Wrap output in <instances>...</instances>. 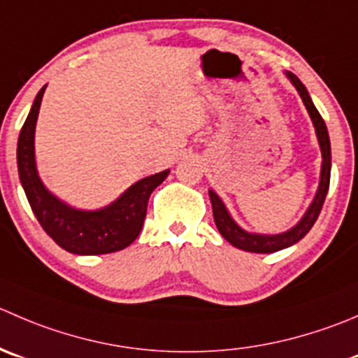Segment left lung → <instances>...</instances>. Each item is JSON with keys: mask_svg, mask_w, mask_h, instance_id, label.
<instances>
[{"mask_svg": "<svg viewBox=\"0 0 358 358\" xmlns=\"http://www.w3.org/2000/svg\"><path fill=\"white\" fill-rule=\"evenodd\" d=\"M285 75L287 78L292 82V85L296 87L297 92H299L301 99H303L304 106H306L308 113H310L311 117V122H313L315 126V133H317L318 145H320L322 150L320 183H318L317 194H315L313 201H311L310 208H308L306 213L303 215V218H301L292 229H289V231L285 232H280V234H257V232H248L245 231V229H241L236 224L234 218L231 217V213H229L227 208H225L224 201L217 196V192L210 190L211 208H213V218L218 232H220V234L224 236V239H227L232 246H236V248L239 250H245V252L273 253L278 252V250L289 248V246L301 241V239L310 232V229L313 227L315 222H317L322 206H324L325 196H327L329 182H331V140H329L327 126H325L324 119H322V115L318 113V110L315 108L313 101H311L310 98V92H308L306 87L303 85V82H301L294 73L285 71Z\"/></svg>", "mask_w": 358, "mask_h": 358, "instance_id": "1", "label": "left lung"}]
</instances>
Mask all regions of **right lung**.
Masks as SVG:
<instances>
[{
    "label": "right lung",
    "instance_id": "1",
    "mask_svg": "<svg viewBox=\"0 0 358 358\" xmlns=\"http://www.w3.org/2000/svg\"><path fill=\"white\" fill-rule=\"evenodd\" d=\"M34 98L17 141V168L22 189L43 231L66 252L75 255H101L124 250L140 234L147 217L150 194L169 175V169L138 180L119 199L99 210H78L59 199L41 182L34 159V129L41 98Z\"/></svg>",
    "mask_w": 358,
    "mask_h": 358
}]
</instances>
